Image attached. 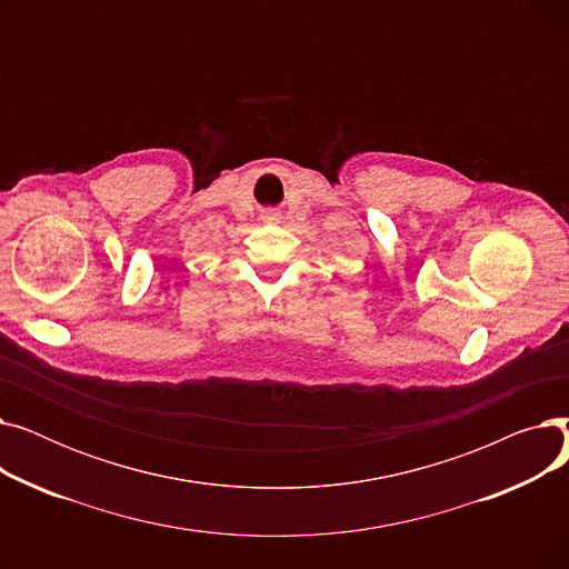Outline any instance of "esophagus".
Segmentation results:
<instances>
[{"label":"esophagus","instance_id":"esophagus-1","mask_svg":"<svg viewBox=\"0 0 569 569\" xmlns=\"http://www.w3.org/2000/svg\"><path fill=\"white\" fill-rule=\"evenodd\" d=\"M267 219H269V221H279V214H269Z\"/></svg>","mask_w":569,"mask_h":569}]
</instances>
